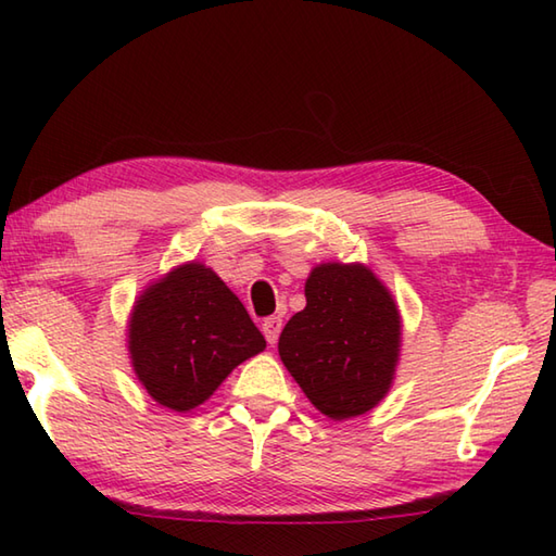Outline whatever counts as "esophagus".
I'll use <instances>...</instances> for the list:
<instances>
[{"mask_svg":"<svg viewBox=\"0 0 556 556\" xmlns=\"http://www.w3.org/2000/svg\"><path fill=\"white\" fill-rule=\"evenodd\" d=\"M279 332H281V320H279V317H267V320H263V334L267 339V344L275 346L277 339H279Z\"/></svg>","mask_w":556,"mask_h":556,"instance_id":"1","label":"esophagus"}]
</instances>
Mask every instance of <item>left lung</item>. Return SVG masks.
I'll return each mask as SVG.
<instances>
[{
  "label": "left lung",
  "instance_id": "8db88e82",
  "mask_svg": "<svg viewBox=\"0 0 556 556\" xmlns=\"http://www.w3.org/2000/svg\"><path fill=\"white\" fill-rule=\"evenodd\" d=\"M401 313L363 263H320L305 279V308L281 329L279 358L311 404L332 420L372 410L394 384Z\"/></svg>",
  "mask_w": 556,
  "mask_h": 556
}]
</instances>
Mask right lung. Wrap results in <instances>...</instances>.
Wrapping results in <instances>:
<instances>
[{"instance_id":"obj_1","label":"right lung","mask_w":556,"mask_h":556,"mask_svg":"<svg viewBox=\"0 0 556 556\" xmlns=\"http://www.w3.org/2000/svg\"><path fill=\"white\" fill-rule=\"evenodd\" d=\"M126 327L138 382L174 413L205 404L236 365L267 346L239 296L195 260L150 281Z\"/></svg>"}]
</instances>
